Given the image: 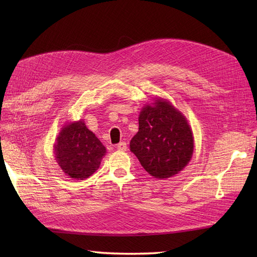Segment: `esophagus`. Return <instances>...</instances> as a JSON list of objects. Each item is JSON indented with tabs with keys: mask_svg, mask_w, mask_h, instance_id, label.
Segmentation results:
<instances>
[{
	"mask_svg": "<svg viewBox=\"0 0 257 257\" xmlns=\"http://www.w3.org/2000/svg\"><path fill=\"white\" fill-rule=\"evenodd\" d=\"M116 149H117V150H121V152H125V150L127 149L126 143H125V142H121V143H118L117 145H116Z\"/></svg>",
	"mask_w": 257,
	"mask_h": 257,
	"instance_id": "obj_1",
	"label": "esophagus"
}]
</instances>
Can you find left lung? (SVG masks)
<instances>
[{
    "label": "left lung",
    "instance_id": "obj_1",
    "mask_svg": "<svg viewBox=\"0 0 257 257\" xmlns=\"http://www.w3.org/2000/svg\"><path fill=\"white\" fill-rule=\"evenodd\" d=\"M154 100L142 108L139 132L130 148L150 176L162 180L176 176L189 164L194 136L182 112L164 98Z\"/></svg>",
    "mask_w": 257,
    "mask_h": 257
}]
</instances>
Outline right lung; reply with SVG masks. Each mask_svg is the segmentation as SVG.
Masks as SVG:
<instances>
[{
    "label": "right lung",
    "instance_id": "obj_1",
    "mask_svg": "<svg viewBox=\"0 0 257 257\" xmlns=\"http://www.w3.org/2000/svg\"><path fill=\"white\" fill-rule=\"evenodd\" d=\"M54 157L67 177L85 180L98 170L107 149L84 120L66 123L54 143Z\"/></svg>",
    "mask_w": 257,
    "mask_h": 257
}]
</instances>
